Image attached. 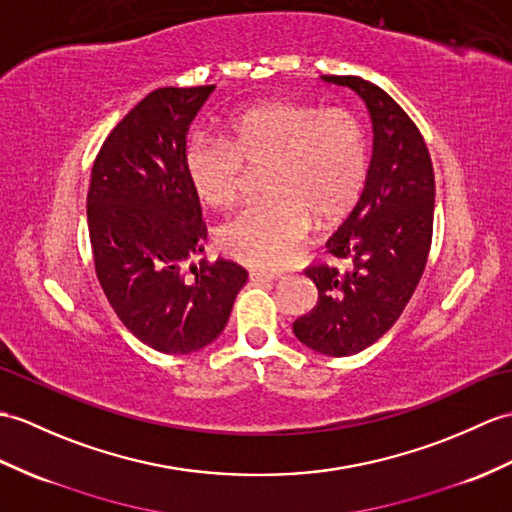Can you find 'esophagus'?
<instances>
[{
  "label": "esophagus",
  "instance_id": "1",
  "mask_svg": "<svg viewBox=\"0 0 512 512\" xmlns=\"http://www.w3.org/2000/svg\"><path fill=\"white\" fill-rule=\"evenodd\" d=\"M248 279L251 281H277V279H281V275H277V272H270V270L253 268L251 272H248Z\"/></svg>",
  "mask_w": 512,
  "mask_h": 512
}]
</instances>
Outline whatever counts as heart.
<instances>
[{
  "label": "heart",
  "instance_id": "heart-1",
  "mask_svg": "<svg viewBox=\"0 0 512 512\" xmlns=\"http://www.w3.org/2000/svg\"><path fill=\"white\" fill-rule=\"evenodd\" d=\"M194 194L213 209H229L242 194V163L266 168L264 205L224 224L220 246L253 268L290 261L314 220L331 224L360 200L368 174V139L347 109L272 100L231 117L224 141L194 139L185 148Z\"/></svg>",
  "mask_w": 512,
  "mask_h": 512
}]
</instances>
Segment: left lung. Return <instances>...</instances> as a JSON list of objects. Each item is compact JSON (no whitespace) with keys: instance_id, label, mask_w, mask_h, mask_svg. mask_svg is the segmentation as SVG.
<instances>
[{"instance_id":"left-lung-1","label":"left lung","mask_w":512,"mask_h":512,"mask_svg":"<svg viewBox=\"0 0 512 512\" xmlns=\"http://www.w3.org/2000/svg\"><path fill=\"white\" fill-rule=\"evenodd\" d=\"M320 78L364 100L373 157L358 205L325 244L349 268L305 270L318 303L292 331L307 349L344 358L382 338L417 290L432 244L434 170L419 128L384 89L358 76Z\"/></svg>"}]
</instances>
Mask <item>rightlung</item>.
Returning <instances> with one entry per match:
<instances>
[{
  "mask_svg": "<svg viewBox=\"0 0 512 512\" xmlns=\"http://www.w3.org/2000/svg\"><path fill=\"white\" fill-rule=\"evenodd\" d=\"M213 89L148 93L111 130L91 170L87 222L98 281L130 334L170 355L216 340L248 279L227 259L183 270L207 240L183 159L189 124Z\"/></svg>",
  "mask_w": 512,
  "mask_h": 512,
  "instance_id": "add662e5",
  "label": "right lung"
}]
</instances>
